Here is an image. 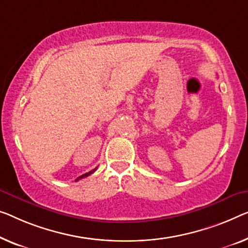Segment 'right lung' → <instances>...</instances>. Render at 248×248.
<instances>
[{"label": "right lung", "mask_w": 248, "mask_h": 248, "mask_svg": "<svg viewBox=\"0 0 248 248\" xmlns=\"http://www.w3.org/2000/svg\"><path fill=\"white\" fill-rule=\"evenodd\" d=\"M95 170H97V168H94L93 170H91V171H89V172H86V173H83V175H81L80 177H78V178L76 179V182H78V180H80V179H82V178H84V177H88L89 175H91V173H93Z\"/></svg>", "instance_id": "obj_1"}]
</instances>
